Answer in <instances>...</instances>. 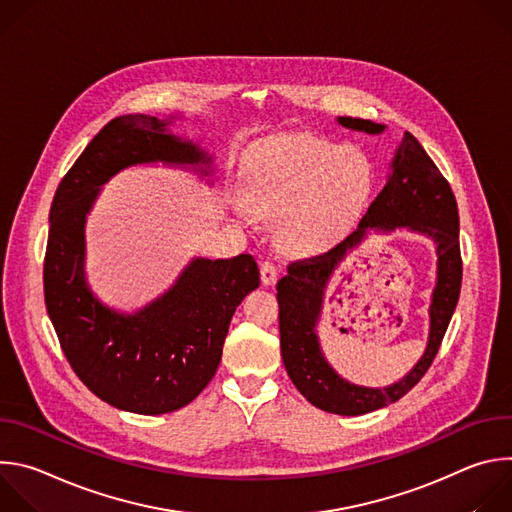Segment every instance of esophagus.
I'll return each instance as SVG.
<instances>
[{"mask_svg": "<svg viewBox=\"0 0 512 512\" xmlns=\"http://www.w3.org/2000/svg\"><path fill=\"white\" fill-rule=\"evenodd\" d=\"M261 281L263 285H275L277 281V267L271 261L261 263Z\"/></svg>", "mask_w": 512, "mask_h": 512, "instance_id": "esophagus-1", "label": "esophagus"}]
</instances>
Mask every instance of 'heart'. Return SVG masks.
<instances>
[{
	"label": "heart",
	"instance_id": "1",
	"mask_svg": "<svg viewBox=\"0 0 512 512\" xmlns=\"http://www.w3.org/2000/svg\"><path fill=\"white\" fill-rule=\"evenodd\" d=\"M375 170L358 145L318 137H283L251 156L247 202H237L245 221L253 214L279 216L277 241L298 255L328 251L356 225L369 204Z\"/></svg>",
	"mask_w": 512,
	"mask_h": 512
}]
</instances>
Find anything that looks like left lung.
<instances>
[{
  "instance_id": "obj_1",
  "label": "left lung",
  "mask_w": 512,
  "mask_h": 512,
  "mask_svg": "<svg viewBox=\"0 0 512 512\" xmlns=\"http://www.w3.org/2000/svg\"><path fill=\"white\" fill-rule=\"evenodd\" d=\"M340 125L356 131L383 133L385 125L369 119L338 117ZM407 226L431 236L438 253V281L430 307V340L420 362L399 384L385 390L358 388L344 382L325 362L315 336L325 283L369 228L394 230ZM462 287L460 218L450 182L409 133L397 148L385 188L371 202L354 233L330 251L291 261L287 275L277 281L279 336L285 371L298 391L318 409L336 415H362L399 401L427 373L442 346Z\"/></svg>"
}]
</instances>
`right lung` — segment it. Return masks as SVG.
<instances>
[{
    "label": "right lung",
    "mask_w": 512,
    "mask_h": 512,
    "mask_svg": "<svg viewBox=\"0 0 512 512\" xmlns=\"http://www.w3.org/2000/svg\"><path fill=\"white\" fill-rule=\"evenodd\" d=\"M150 115L111 119L56 188L44 257V302L77 377L105 403L160 415L194 401L214 377L231 318L259 287L253 255L196 257L162 298L127 316L85 281V218L99 186L135 164H210L192 141Z\"/></svg>",
    "instance_id": "1"
}]
</instances>
